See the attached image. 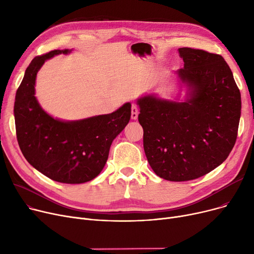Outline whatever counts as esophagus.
Instances as JSON below:
<instances>
[{"instance_id": "34e87169", "label": "esophagus", "mask_w": 254, "mask_h": 254, "mask_svg": "<svg viewBox=\"0 0 254 254\" xmlns=\"http://www.w3.org/2000/svg\"><path fill=\"white\" fill-rule=\"evenodd\" d=\"M138 114H139V108H138V105L137 104H132L131 105V119L136 120L138 118Z\"/></svg>"}]
</instances>
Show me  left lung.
Returning <instances> with one entry per match:
<instances>
[{
  "mask_svg": "<svg viewBox=\"0 0 254 254\" xmlns=\"http://www.w3.org/2000/svg\"><path fill=\"white\" fill-rule=\"evenodd\" d=\"M184 62L175 72L184 101L148 93L139 99L143 146L155 174L169 181L202 177L220 166L236 143L241 93L219 55L178 49Z\"/></svg>",
  "mask_w": 254,
  "mask_h": 254,
  "instance_id": "1",
  "label": "left lung"
}]
</instances>
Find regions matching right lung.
Returning <instances> with one entry per match:
<instances>
[{
    "label": "right lung",
    "mask_w": 254,
    "mask_h": 254,
    "mask_svg": "<svg viewBox=\"0 0 254 254\" xmlns=\"http://www.w3.org/2000/svg\"><path fill=\"white\" fill-rule=\"evenodd\" d=\"M72 51L53 50L31 62L16 91L14 118L18 145L30 165L55 181L79 184L104 169L113 140L129 122L130 103L112 113L79 120L48 114L35 96L37 73L47 60Z\"/></svg>",
    "instance_id": "obj_1"
}]
</instances>
